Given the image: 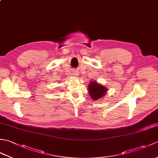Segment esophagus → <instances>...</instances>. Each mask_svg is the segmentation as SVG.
<instances>
[{"label":"esophagus","mask_w":158,"mask_h":158,"mask_svg":"<svg viewBox=\"0 0 158 158\" xmlns=\"http://www.w3.org/2000/svg\"><path fill=\"white\" fill-rule=\"evenodd\" d=\"M72 75L73 77H78L79 76V72L77 71V70H74L73 74H72Z\"/></svg>","instance_id":"esophagus-1"}]
</instances>
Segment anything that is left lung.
I'll return each mask as SVG.
<instances>
[{"label":"left lung","instance_id":"obj_1","mask_svg":"<svg viewBox=\"0 0 158 158\" xmlns=\"http://www.w3.org/2000/svg\"><path fill=\"white\" fill-rule=\"evenodd\" d=\"M89 94L94 100H97L106 94L107 89L106 87L99 84L96 81H92L88 85Z\"/></svg>","mask_w":158,"mask_h":158}]
</instances>
